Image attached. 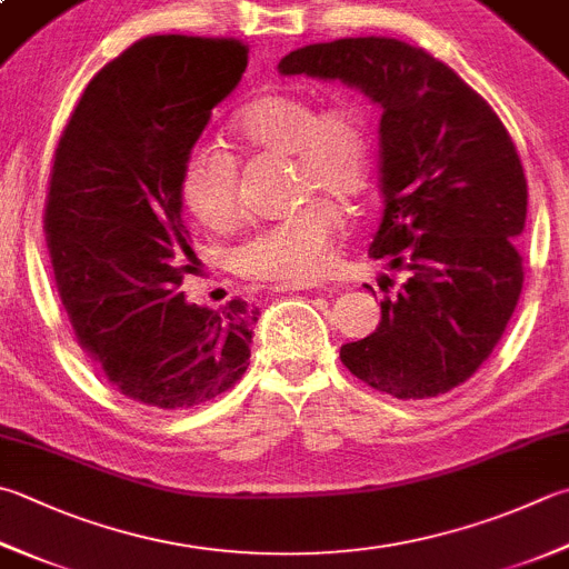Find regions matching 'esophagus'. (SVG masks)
<instances>
[{"mask_svg": "<svg viewBox=\"0 0 569 569\" xmlns=\"http://www.w3.org/2000/svg\"><path fill=\"white\" fill-rule=\"evenodd\" d=\"M321 282L317 280H297V282H274L272 292H305V289H319Z\"/></svg>", "mask_w": 569, "mask_h": 569, "instance_id": "obj_1", "label": "esophagus"}]
</instances>
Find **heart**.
<instances>
[{"instance_id":"1","label":"heart","mask_w":569,"mask_h":569,"mask_svg":"<svg viewBox=\"0 0 569 569\" xmlns=\"http://www.w3.org/2000/svg\"><path fill=\"white\" fill-rule=\"evenodd\" d=\"M230 133L250 151L289 156L297 196L309 198L282 220L264 224L234 252V264L254 280L297 282L325 270L341 224V202L357 200L371 176V133L361 106L337 99L319 106L305 91H270L232 116ZM188 212L210 230L240 216L234 158L216 143L190 148L178 178Z\"/></svg>"}]
</instances>
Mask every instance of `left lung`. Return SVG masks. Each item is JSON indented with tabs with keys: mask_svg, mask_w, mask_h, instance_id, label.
Returning a JSON list of instances; mask_svg holds the SVG:
<instances>
[{
	"mask_svg": "<svg viewBox=\"0 0 569 569\" xmlns=\"http://www.w3.org/2000/svg\"><path fill=\"white\" fill-rule=\"evenodd\" d=\"M277 69L341 81L381 106L383 216L369 257L406 282L341 361L396 399L456 389L496 349L522 289L528 180L510 133L451 67L399 39L309 44Z\"/></svg>",
	"mask_w": 569,
	"mask_h": 569,
	"instance_id": "left-lung-1",
	"label": "left lung"
}]
</instances>
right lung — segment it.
I'll use <instances>...</instances> for the list:
<instances>
[{
	"label": "right lung",
	"mask_w": 569,
	"mask_h": 569,
	"mask_svg": "<svg viewBox=\"0 0 569 569\" xmlns=\"http://www.w3.org/2000/svg\"><path fill=\"white\" fill-rule=\"evenodd\" d=\"M244 69L234 39L146 37L89 81L53 153L44 230L73 335L118 391L156 409L216 399L250 367L260 309L180 292L196 252L178 192Z\"/></svg>",
	"instance_id": "add662e5"
}]
</instances>
